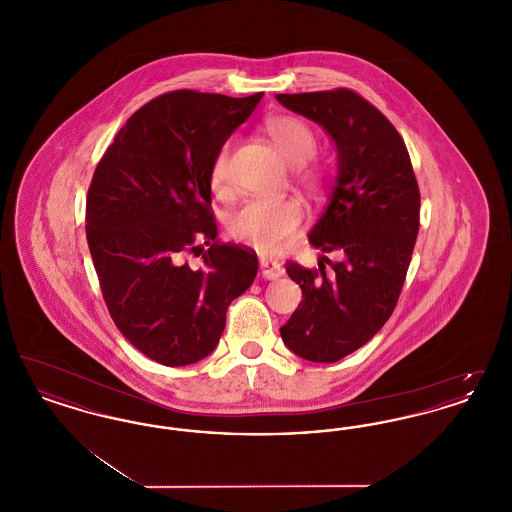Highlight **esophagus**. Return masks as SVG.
Instances as JSON below:
<instances>
[{
  "label": "esophagus",
  "mask_w": 512,
  "mask_h": 512,
  "mask_svg": "<svg viewBox=\"0 0 512 512\" xmlns=\"http://www.w3.org/2000/svg\"><path fill=\"white\" fill-rule=\"evenodd\" d=\"M259 268H261L263 278H267V280H276V278L284 276V267L276 259H261Z\"/></svg>",
  "instance_id": "obj_1"
}]
</instances>
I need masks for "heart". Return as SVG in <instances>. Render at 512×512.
I'll return each instance as SVG.
<instances>
[{
  "mask_svg": "<svg viewBox=\"0 0 512 512\" xmlns=\"http://www.w3.org/2000/svg\"><path fill=\"white\" fill-rule=\"evenodd\" d=\"M272 144L293 165L295 180L315 190L322 182V171L315 167L313 157L318 153L317 130L301 117L276 115L265 124ZM232 142L219 147L211 165V184L215 190L224 192L228 188ZM303 220V207L293 197L280 199H249L242 207L230 213L228 234L244 244L253 245L261 251H276L286 244Z\"/></svg>",
  "mask_w": 512,
  "mask_h": 512,
  "instance_id": "b5f03b06",
  "label": "heart"
}]
</instances>
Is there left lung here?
Instances as JSON below:
<instances>
[{
  "mask_svg": "<svg viewBox=\"0 0 512 512\" xmlns=\"http://www.w3.org/2000/svg\"><path fill=\"white\" fill-rule=\"evenodd\" d=\"M318 122L338 147V180L309 242L338 253L330 275L288 263L303 301L280 328L295 355L336 363L388 322L403 290L420 228V192L407 146L370 101L349 88L278 94Z\"/></svg>",
  "mask_w": 512,
  "mask_h": 512,
  "instance_id": "obj_1",
  "label": "left lung"
}]
</instances>
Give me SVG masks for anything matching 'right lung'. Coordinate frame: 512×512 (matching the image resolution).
Masks as SVG:
<instances>
[{"mask_svg": "<svg viewBox=\"0 0 512 512\" xmlns=\"http://www.w3.org/2000/svg\"><path fill=\"white\" fill-rule=\"evenodd\" d=\"M263 94L176 90L140 107L105 149L86 197V240L109 315L151 361L192 365L219 343L257 255L217 240L211 165ZM208 249L203 254L198 245ZM202 255L190 268L185 257Z\"/></svg>", "mask_w": 512, "mask_h": 512, "instance_id": "1", "label": "right lung"}]
</instances>
